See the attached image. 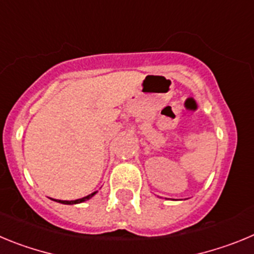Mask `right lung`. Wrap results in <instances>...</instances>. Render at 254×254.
<instances>
[{
    "instance_id": "add662e5",
    "label": "right lung",
    "mask_w": 254,
    "mask_h": 254,
    "mask_svg": "<svg viewBox=\"0 0 254 254\" xmlns=\"http://www.w3.org/2000/svg\"><path fill=\"white\" fill-rule=\"evenodd\" d=\"M96 193H97V191L92 192L91 195H87V196H84V197H82V198H78V200H70V201H67V200H58V201H57V200H54V201H57V202H61V204H65V205L81 204V202H84V201L90 200V198L92 197V196H95ZM52 200H53V198H52Z\"/></svg>"
}]
</instances>
